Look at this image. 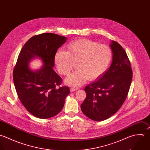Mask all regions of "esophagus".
<instances>
[{"mask_svg":"<svg viewBox=\"0 0 150 150\" xmlns=\"http://www.w3.org/2000/svg\"><path fill=\"white\" fill-rule=\"evenodd\" d=\"M78 89L76 88H74V87H71L70 88V92H73V91H77Z\"/></svg>","mask_w":150,"mask_h":150,"instance_id":"34e87169","label":"esophagus"}]
</instances>
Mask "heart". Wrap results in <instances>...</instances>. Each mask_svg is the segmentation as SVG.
<instances>
[{
  "mask_svg": "<svg viewBox=\"0 0 150 150\" xmlns=\"http://www.w3.org/2000/svg\"><path fill=\"white\" fill-rule=\"evenodd\" d=\"M112 59L111 50L105 45L86 40H79L70 43L67 52L59 50L54 62L60 74L67 76L74 68L76 70L65 80L70 86H80L88 79L96 80L107 70Z\"/></svg>",
  "mask_w": 150,
  "mask_h": 150,
  "instance_id": "heart-1",
  "label": "heart"
}]
</instances>
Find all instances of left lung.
I'll list each match as a JSON object with an SVG mask.
<instances>
[{
  "instance_id": "8db88e82",
  "label": "left lung",
  "mask_w": 150,
  "mask_h": 150,
  "mask_svg": "<svg viewBox=\"0 0 150 150\" xmlns=\"http://www.w3.org/2000/svg\"><path fill=\"white\" fill-rule=\"evenodd\" d=\"M112 62L98 80L86 86L87 97L81 105L83 113L95 121H102L114 115L126 100L132 79L127 55L117 42L112 41Z\"/></svg>"
}]
</instances>
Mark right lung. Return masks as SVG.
Segmentation results:
<instances>
[{
    "label": "right lung",
    "instance_id": "right-lung-1",
    "mask_svg": "<svg viewBox=\"0 0 150 150\" xmlns=\"http://www.w3.org/2000/svg\"><path fill=\"white\" fill-rule=\"evenodd\" d=\"M67 38L44 33L29 39L20 52L13 70V81L18 97L26 109L34 116L48 119L63 109L70 93L67 86L57 87L61 77L53 70L54 56ZM38 58L43 65L33 71L29 63Z\"/></svg>",
    "mask_w": 150,
    "mask_h": 150
}]
</instances>
